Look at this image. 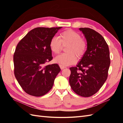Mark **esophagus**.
Instances as JSON below:
<instances>
[{
	"label": "esophagus",
	"mask_w": 123,
	"mask_h": 123,
	"mask_svg": "<svg viewBox=\"0 0 123 123\" xmlns=\"http://www.w3.org/2000/svg\"><path fill=\"white\" fill-rule=\"evenodd\" d=\"M59 67H60V68H61V69L62 70L64 69H65V68H66V66H64V65H59Z\"/></svg>",
	"instance_id": "1"
}]
</instances>
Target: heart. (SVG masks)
Wrapping results in <instances>:
<instances>
[{
  "instance_id": "1",
  "label": "heart",
  "mask_w": 123,
  "mask_h": 123,
  "mask_svg": "<svg viewBox=\"0 0 123 123\" xmlns=\"http://www.w3.org/2000/svg\"><path fill=\"white\" fill-rule=\"evenodd\" d=\"M62 45L68 44L66 48V51L68 53L57 56L54 61L62 65L75 64L77 58L74 54L80 57L82 56L86 49V43L81 38L80 34L71 30L62 32L60 35V39L57 36H53L51 39L49 44L51 51L55 54H58L62 49Z\"/></svg>"
}]
</instances>
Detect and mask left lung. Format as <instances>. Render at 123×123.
<instances>
[{"mask_svg":"<svg viewBox=\"0 0 123 123\" xmlns=\"http://www.w3.org/2000/svg\"><path fill=\"white\" fill-rule=\"evenodd\" d=\"M87 41V50L76 67H71L69 83L74 92L83 97L95 94L108 77L110 64L109 47L105 39L90 28H80Z\"/></svg>","mask_w":123,"mask_h":123,"instance_id":"1","label":"left lung"}]
</instances>
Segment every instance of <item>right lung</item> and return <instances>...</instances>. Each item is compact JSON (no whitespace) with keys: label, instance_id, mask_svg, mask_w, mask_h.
Returning a JSON list of instances; mask_svg holds the SVG:
<instances>
[{"label":"right lung","instance_id":"add662e5","mask_svg":"<svg viewBox=\"0 0 123 123\" xmlns=\"http://www.w3.org/2000/svg\"><path fill=\"white\" fill-rule=\"evenodd\" d=\"M61 28H35L17 45L13 56L15 76L29 95L41 96L47 93L61 71L57 64L47 66L45 64L53 59L50 40Z\"/></svg>","mask_w":123,"mask_h":123}]
</instances>
